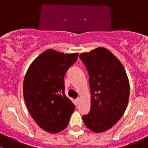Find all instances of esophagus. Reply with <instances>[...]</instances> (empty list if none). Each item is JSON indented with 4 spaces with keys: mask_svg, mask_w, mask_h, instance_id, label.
<instances>
[{
    "mask_svg": "<svg viewBox=\"0 0 148 148\" xmlns=\"http://www.w3.org/2000/svg\"><path fill=\"white\" fill-rule=\"evenodd\" d=\"M75 103H76V104H79V103H80V99H79V98H77V99H76Z\"/></svg>",
    "mask_w": 148,
    "mask_h": 148,
    "instance_id": "34e87169",
    "label": "esophagus"
}]
</instances>
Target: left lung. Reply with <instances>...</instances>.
Segmentation results:
<instances>
[{
    "label": "left lung",
    "instance_id": "obj_1",
    "mask_svg": "<svg viewBox=\"0 0 148 148\" xmlns=\"http://www.w3.org/2000/svg\"><path fill=\"white\" fill-rule=\"evenodd\" d=\"M79 58L89 73L91 109L83 115L84 125L95 132L112 127L127 107L130 83L125 68L108 49L99 47Z\"/></svg>",
    "mask_w": 148,
    "mask_h": 148
}]
</instances>
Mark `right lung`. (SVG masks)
<instances>
[{
	"label": "right lung",
	"mask_w": 148,
	"mask_h": 148,
	"mask_svg": "<svg viewBox=\"0 0 148 148\" xmlns=\"http://www.w3.org/2000/svg\"><path fill=\"white\" fill-rule=\"evenodd\" d=\"M79 53H63L48 49L30 65L24 77L23 97L37 125L50 133L68 125L75 106L65 95L64 76Z\"/></svg>",
	"instance_id": "obj_1"
}]
</instances>
